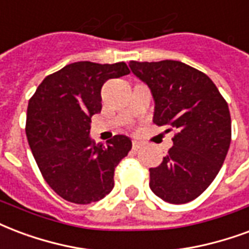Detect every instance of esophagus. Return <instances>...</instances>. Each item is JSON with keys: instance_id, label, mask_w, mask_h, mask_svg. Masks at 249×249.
Listing matches in <instances>:
<instances>
[{"instance_id": "obj_1", "label": "esophagus", "mask_w": 249, "mask_h": 249, "mask_svg": "<svg viewBox=\"0 0 249 249\" xmlns=\"http://www.w3.org/2000/svg\"><path fill=\"white\" fill-rule=\"evenodd\" d=\"M132 148H133L134 150H137V149L141 148V142L137 141V140H133V142H132Z\"/></svg>"}]
</instances>
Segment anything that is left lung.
I'll return each instance as SVG.
<instances>
[{
  "label": "left lung",
  "instance_id": "left-lung-1",
  "mask_svg": "<svg viewBox=\"0 0 249 249\" xmlns=\"http://www.w3.org/2000/svg\"><path fill=\"white\" fill-rule=\"evenodd\" d=\"M132 72L152 92L153 123L177 133L160 166L150 167L149 186L165 202L187 203L218 176L231 143V116L213 80L178 62H134Z\"/></svg>",
  "mask_w": 249,
  "mask_h": 249
}]
</instances>
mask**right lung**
I'll return each mask as SVG.
<instances>
[{
    "mask_svg": "<svg viewBox=\"0 0 249 249\" xmlns=\"http://www.w3.org/2000/svg\"><path fill=\"white\" fill-rule=\"evenodd\" d=\"M124 62H75L43 79L27 107L26 136L45 181L63 199L88 204L109 194L115 167L132 141L117 134L106 146L89 136L101 110V87L128 75Z\"/></svg>",
    "mask_w": 249,
    "mask_h": 249,
    "instance_id": "add662e5",
    "label": "right lung"
}]
</instances>
